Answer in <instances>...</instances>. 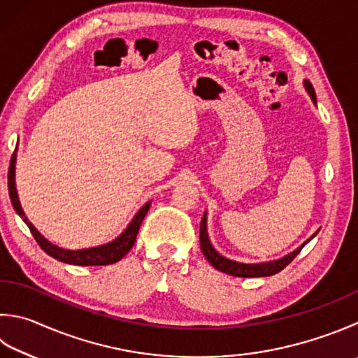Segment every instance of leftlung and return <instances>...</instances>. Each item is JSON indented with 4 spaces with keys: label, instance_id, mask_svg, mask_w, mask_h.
Here are the masks:
<instances>
[{
    "label": "left lung",
    "instance_id": "left-lung-1",
    "mask_svg": "<svg viewBox=\"0 0 358 358\" xmlns=\"http://www.w3.org/2000/svg\"><path fill=\"white\" fill-rule=\"evenodd\" d=\"M304 89L316 106V95H315L313 85L310 84V80H307V79H304ZM316 234H318V231H316L308 240L302 243L301 246L296 248L293 252H289L278 260L260 262V263H243V262H235V260L224 257V255H221L217 249L213 248L210 238H208V232H207V212H204V217H202L201 226H199L201 251H202V254H204V257L208 260V263H210L215 269H218V271H222L226 274L235 275V278H265V275H273L275 273L282 271V269H284L288 263L301 252V249L304 248Z\"/></svg>",
    "mask_w": 358,
    "mask_h": 358
}]
</instances>
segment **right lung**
Returning <instances> with one entry per match:
<instances>
[{"mask_svg": "<svg viewBox=\"0 0 358 358\" xmlns=\"http://www.w3.org/2000/svg\"><path fill=\"white\" fill-rule=\"evenodd\" d=\"M15 164H17V150L13 152V156L10 159V166H9V196L13 208L20 218H22L26 226L29 227L31 234L34 235V238L37 240L40 248L43 251L51 255L59 262L69 263V265H76V266H103V265H112V263H117L121 260L124 255L131 251V248L136 243L137 234L141 221L146 217L148 210L151 207V201H148L146 204L140 208V210L134 215V218L131 220L129 224L121 232L115 240H112L109 243H104V245L99 246H93V248H84V249H65L60 248L57 245H54L48 238H45L42 234H40L36 226L26 217L22 204H20L18 199V193H17V187H15Z\"/></svg>", "mask_w": 358, "mask_h": 358, "instance_id": "1", "label": "right lung"}]
</instances>
